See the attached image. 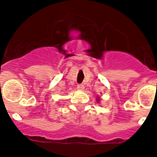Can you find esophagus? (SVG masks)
<instances>
[{"mask_svg": "<svg viewBox=\"0 0 157 157\" xmlns=\"http://www.w3.org/2000/svg\"><path fill=\"white\" fill-rule=\"evenodd\" d=\"M77 89L78 90H83L85 89V87H84V86H83V85H81V84H79V85L77 86Z\"/></svg>", "mask_w": 157, "mask_h": 157, "instance_id": "obj_1", "label": "esophagus"}]
</instances>
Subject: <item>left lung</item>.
I'll list each match as a JSON object with an SVG mask.
<instances>
[{
  "mask_svg": "<svg viewBox=\"0 0 157 157\" xmlns=\"http://www.w3.org/2000/svg\"><path fill=\"white\" fill-rule=\"evenodd\" d=\"M96 101H97V102H98V103H100V101H101V99H100V97L99 96H98V97H97V98H96Z\"/></svg>",
  "mask_w": 157,
  "mask_h": 157,
  "instance_id": "8db88e82",
  "label": "left lung"
}]
</instances>
